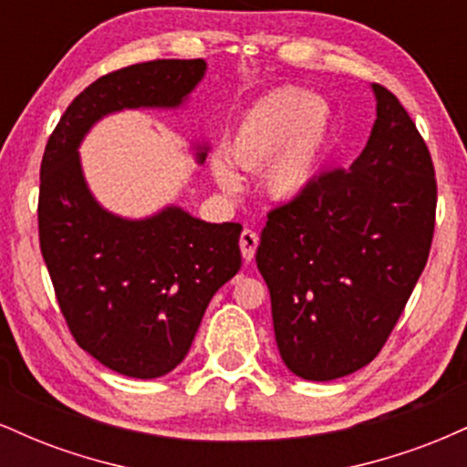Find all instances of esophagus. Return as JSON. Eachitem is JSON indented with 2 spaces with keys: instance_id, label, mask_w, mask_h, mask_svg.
<instances>
[{
  "instance_id": "obj_1",
  "label": "esophagus",
  "mask_w": 467,
  "mask_h": 467,
  "mask_svg": "<svg viewBox=\"0 0 467 467\" xmlns=\"http://www.w3.org/2000/svg\"><path fill=\"white\" fill-rule=\"evenodd\" d=\"M256 245H259V234H256L252 228H245L239 237V248H241V254H244L245 264H250V261L254 259Z\"/></svg>"
}]
</instances>
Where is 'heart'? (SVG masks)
<instances>
[{
	"label": "heart",
	"instance_id": "1",
	"mask_svg": "<svg viewBox=\"0 0 467 467\" xmlns=\"http://www.w3.org/2000/svg\"><path fill=\"white\" fill-rule=\"evenodd\" d=\"M329 130L331 111L323 99L276 89L244 111L223 142L222 155L244 171L261 169V186L267 195L292 202L314 184ZM225 163L213 160V175L222 189L234 191L239 178Z\"/></svg>",
	"mask_w": 467,
	"mask_h": 467
}]
</instances>
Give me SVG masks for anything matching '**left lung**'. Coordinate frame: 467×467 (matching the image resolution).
<instances>
[{"label":"left lung","mask_w":467,"mask_h":467,"mask_svg":"<svg viewBox=\"0 0 467 467\" xmlns=\"http://www.w3.org/2000/svg\"><path fill=\"white\" fill-rule=\"evenodd\" d=\"M373 94L378 118L356 162L270 211L256 248L278 353L312 382L345 378L382 351L435 233L431 151L398 96L382 85Z\"/></svg>","instance_id":"1"}]
</instances>
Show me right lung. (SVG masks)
Instances as JSON below:
<instances>
[{
    "instance_id": "obj_1",
    "label": "right lung",
    "mask_w": 467,
    "mask_h": 467,
    "mask_svg": "<svg viewBox=\"0 0 467 467\" xmlns=\"http://www.w3.org/2000/svg\"><path fill=\"white\" fill-rule=\"evenodd\" d=\"M203 74V58L105 74L72 100L41 160L39 244L58 307L80 349L127 378H160L184 360L211 298L239 272L241 226L202 222L180 206L118 217L89 192L78 147L107 114L180 107ZM195 155L202 164L206 147Z\"/></svg>"
}]
</instances>
